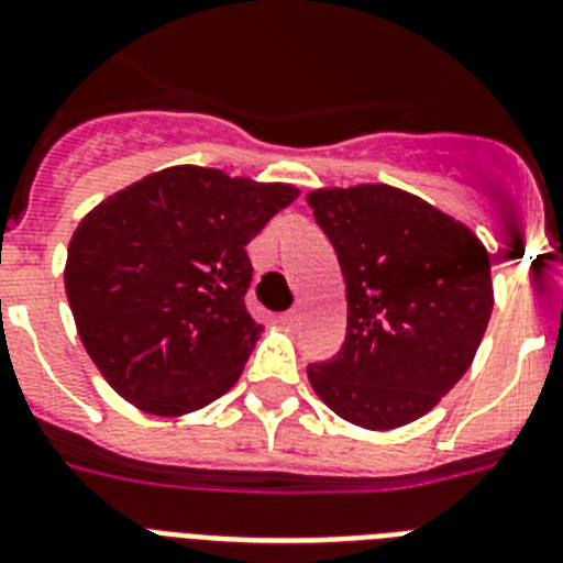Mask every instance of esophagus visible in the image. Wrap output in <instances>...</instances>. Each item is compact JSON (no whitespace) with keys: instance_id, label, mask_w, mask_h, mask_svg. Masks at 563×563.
<instances>
[{"instance_id":"34e87169","label":"esophagus","mask_w":563,"mask_h":563,"mask_svg":"<svg viewBox=\"0 0 563 563\" xmlns=\"http://www.w3.org/2000/svg\"><path fill=\"white\" fill-rule=\"evenodd\" d=\"M298 318H301V312L290 310V312H285V316H282V324H285V327H296Z\"/></svg>"}]
</instances>
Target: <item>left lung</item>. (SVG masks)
I'll use <instances>...</instances> for the list:
<instances>
[{"label": "left lung", "mask_w": 563, "mask_h": 563, "mask_svg": "<svg viewBox=\"0 0 563 563\" xmlns=\"http://www.w3.org/2000/svg\"><path fill=\"white\" fill-rule=\"evenodd\" d=\"M346 282V341L307 366L316 395L361 429L429 415L471 369L494 310L490 258L465 222L383 183L307 194Z\"/></svg>", "instance_id": "left-lung-1"}]
</instances>
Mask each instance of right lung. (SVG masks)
Here are the masks:
<instances>
[{"label": "right lung", "instance_id": "1", "mask_svg": "<svg viewBox=\"0 0 563 563\" xmlns=\"http://www.w3.org/2000/svg\"><path fill=\"white\" fill-rule=\"evenodd\" d=\"M296 197L287 183L172 166L78 222L64 290L84 350L123 400L183 417L239 380L265 330L245 310V245Z\"/></svg>", "mask_w": 563, "mask_h": 563}]
</instances>
